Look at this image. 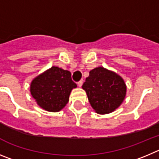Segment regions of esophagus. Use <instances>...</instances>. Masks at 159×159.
I'll return each mask as SVG.
<instances>
[{
	"mask_svg": "<svg viewBox=\"0 0 159 159\" xmlns=\"http://www.w3.org/2000/svg\"><path fill=\"white\" fill-rule=\"evenodd\" d=\"M83 85V81H80L78 82V85L79 87H81V85Z\"/></svg>",
	"mask_w": 159,
	"mask_h": 159,
	"instance_id": "esophagus-1",
	"label": "esophagus"
}]
</instances>
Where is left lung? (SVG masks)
<instances>
[{
  "label": "left lung",
  "mask_w": 159,
  "mask_h": 159,
  "mask_svg": "<svg viewBox=\"0 0 159 159\" xmlns=\"http://www.w3.org/2000/svg\"><path fill=\"white\" fill-rule=\"evenodd\" d=\"M82 89L94 111L102 115L111 113L120 106L127 93L122 77L102 66L89 71Z\"/></svg>",
  "instance_id": "8db88e82"
}]
</instances>
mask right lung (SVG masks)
Listing matches in <instances>:
<instances>
[{
    "label": "right lung",
    "instance_id": "add662e5",
    "mask_svg": "<svg viewBox=\"0 0 159 159\" xmlns=\"http://www.w3.org/2000/svg\"><path fill=\"white\" fill-rule=\"evenodd\" d=\"M76 87L70 71L54 66L31 81L30 92L40 108L57 112L66 106Z\"/></svg>",
    "mask_w": 159,
    "mask_h": 159
}]
</instances>
